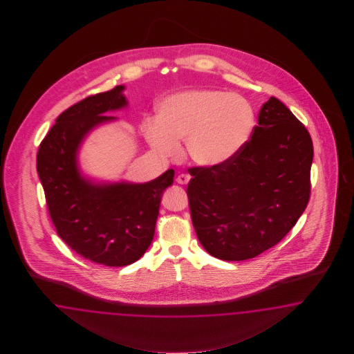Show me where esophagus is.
Masks as SVG:
<instances>
[{"instance_id": "1", "label": "esophagus", "mask_w": 354, "mask_h": 354, "mask_svg": "<svg viewBox=\"0 0 354 354\" xmlns=\"http://www.w3.org/2000/svg\"><path fill=\"white\" fill-rule=\"evenodd\" d=\"M191 180V176L188 174H180L178 178H176V182L179 184H188Z\"/></svg>"}]
</instances>
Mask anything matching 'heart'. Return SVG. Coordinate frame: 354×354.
<instances>
[{
  "label": "heart",
  "instance_id": "b5f03b06",
  "mask_svg": "<svg viewBox=\"0 0 354 354\" xmlns=\"http://www.w3.org/2000/svg\"><path fill=\"white\" fill-rule=\"evenodd\" d=\"M257 113L252 102L237 93L219 89H187L166 97L158 119H147L142 132L162 157H175L185 140L188 157L203 167L232 161L252 139Z\"/></svg>",
  "mask_w": 354,
  "mask_h": 354
}]
</instances>
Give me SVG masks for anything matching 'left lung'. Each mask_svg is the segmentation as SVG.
Returning <instances> with one entry per match:
<instances>
[{"label": "left lung", "instance_id": "1", "mask_svg": "<svg viewBox=\"0 0 354 354\" xmlns=\"http://www.w3.org/2000/svg\"><path fill=\"white\" fill-rule=\"evenodd\" d=\"M313 141L288 107L270 97L247 147L216 167H191L193 227L213 257H257L287 235L310 198Z\"/></svg>", "mask_w": 354, "mask_h": 354}]
</instances>
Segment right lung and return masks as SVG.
Segmentation results:
<instances>
[{"mask_svg": "<svg viewBox=\"0 0 354 354\" xmlns=\"http://www.w3.org/2000/svg\"><path fill=\"white\" fill-rule=\"evenodd\" d=\"M123 89L117 86L64 110L41 141L36 160L58 236L79 256L113 268L133 263L149 248L162 193L175 174L170 169L144 184H95L82 176L77 149L91 129L115 119L107 111L127 105Z\"/></svg>", "mask_w": 354, "mask_h": 354, "instance_id": "right-lung-1", "label": "right lung"}]
</instances>
